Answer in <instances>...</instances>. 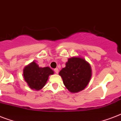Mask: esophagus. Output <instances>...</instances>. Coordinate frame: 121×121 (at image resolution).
Segmentation results:
<instances>
[{
	"mask_svg": "<svg viewBox=\"0 0 121 121\" xmlns=\"http://www.w3.org/2000/svg\"><path fill=\"white\" fill-rule=\"evenodd\" d=\"M54 71H55V73H56V74H58V73L59 70H58V68H56V69H54Z\"/></svg>",
	"mask_w": 121,
	"mask_h": 121,
	"instance_id": "esophagus-1",
	"label": "esophagus"
}]
</instances>
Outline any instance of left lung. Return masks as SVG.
I'll return each instance as SVG.
<instances>
[{"label":"left lung","instance_id":"obj_1","mask_svg":"<svg viewBox=\"0 0 121 121\" xmlns=\"http://www.w3.org/2000/svg\"><path fill=\"white\" fill-rule=\"evenodd\" d=\"M92 74L89 63L80 56L69 58L65 68L59 73L65 86L71 93H78L84 90L89 84Z\"/></svg>","mask_w":121,"mask_h":121}]
</instances>
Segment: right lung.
Segmentation results:
<instances>
[{
    "label": "right lung",
    "instance_id": "1",
    "mask_svg": "<svg viewBox=\"0 0 121 121\" xmlns=\"http://www.w3.org/2000/svg\"><path fill=\"white\" fill-rule=\"evenodd\" d=\"M54 71L49 67H39L35 61H32L24 67L23 77L29 88L32 90H39L43 88L48 81L50 75Z\"/></svg>",
    "mask_w": 121,
    "mask_h": 121
}]
</instances>
